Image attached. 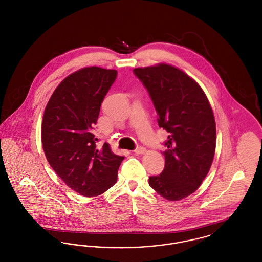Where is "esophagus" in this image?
I'll return each mask as SVG.
<instances>
[{"mask_svg": "<svg viewBox=\"0 0 262 262\" xmlns=\"http://www.w3.org/2000/svg\"><path fill=\"white\" fill-rule=\"evenodd\" d=\"M146 152V149L144 147H137V149L135 150V153L137 155H141V154H144Z\"/></svg>", "mask_w": 262, "mask_h": 262, "instance_id": "obj_1", "label": "esophagus"}]
</instances>
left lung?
<instances>
[{"instance_id":"left-lung-1","label":"left lung","mask_w":262,"mask_h":262,"mask_svg":"<svg viewBox=\"0 0 262 262\" xmlns=\"http://www.w3.org/2000/svg\"><path fill=\"white\" fill-rule=\"evenodd\" d=\"M135 75L147 89L158 125L169 133L165 168L149 178V186L171 201L193 193L211 167L216 124L210 103L200 84L168 63L137 68Z\"/></svg>"}]
</instances>
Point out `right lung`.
Instances as JSON below:
<instances>
[{
	"mask_svg": "<svg viewBox=\"0 0 262 262\" xmlns=\"http://www.w3.org/2000/svg\"><path fill=\"white\" fill-rule=\"evenodd\" d=\"M118 72L88 67L68 75L53 92L42 120L43 150L63 183L83 196H97L112 187L124 156L108 143L97 148L92 134L101 103Z\"/></svg>",
	"mask_w": 262,
	"mask_h": 262,
	"instance_id": "1",
	"label": "right lung"
}]
</instances>
